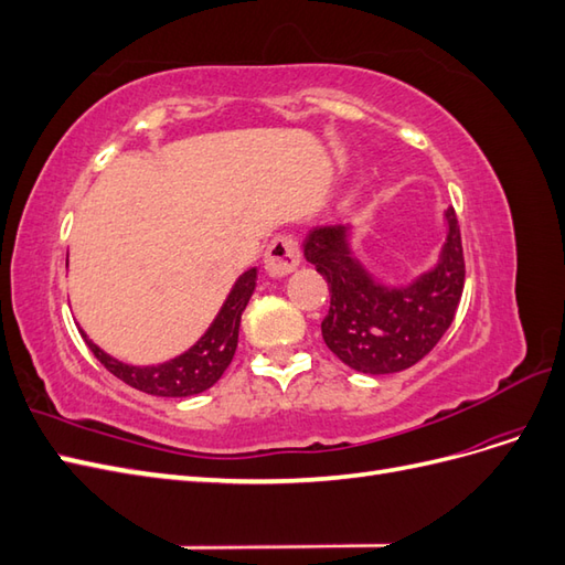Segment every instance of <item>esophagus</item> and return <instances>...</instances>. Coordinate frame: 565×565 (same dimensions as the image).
Masks as SVG:
<instances>
[{
  "mask_svg": "<svg viewBox=\"0 0 565 565\" xmlns=\"http://www.w3.org/2000/svg\"><path fill=\"white\" fill-rule=\"evenodd\" d=\"M299 262H301V249L292 235L273 237L264 254V268L273 278H282L287 273H292L299 266Z\"/></svg>",
  "mask_w": 565,
  "mask_h": 565,
  "instance_id": "esophagus-1",
  "label": "esophagus"
}]
</instances>
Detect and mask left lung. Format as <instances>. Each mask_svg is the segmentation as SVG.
<instances>
[{"label":"left lung","mask_w":565,"mask_h":565,"mask_svg":"<svg viewBox=\"0 0 565 565\" xmlns=\"http://www.w3.org/2000/svg\"><path fill=\"white\" fill-rule=\"evenodd\" d=\"M446 218L438 264L405 287L374 280L353 259L349 226H318L306 237V262L330 285L322 339L341 363L365 374H393L419 363L446 334L465 289V252L452 207Z\"/></svg>","instance_id":"1"}]
</instances>
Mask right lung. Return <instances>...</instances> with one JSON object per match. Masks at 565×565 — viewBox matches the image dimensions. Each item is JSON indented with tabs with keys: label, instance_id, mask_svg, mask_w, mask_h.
<instances>
[{
	"label": "right lung",
	"instance_id": "add662e5",
	"mask_svg": "<svg viewBox=\"0 0 565 565\" xmlns=\"http://www.w3.org/2000/svg\"><path fill=\"white\" fill-rule=\"evenodd\" d=\"M256 287V268L245 270L241 278L235 280L228 299L221 306L218 316L210 324L198 344L188 349L185 353L177 355L174 361H167L162 365L150 367H136L115 361L113 355L100 351L94 341L82 332L87 347L98 358L100 365L113 372L117 380L139 388L150 396L162 398H185L195 396V393L207 391L218 382L221 374L231 365L235 347H237V330H241V318L245 306Z\"/></svg>",
	"mask_w": 565,
	"mask_h": 565
}]
</instances>
